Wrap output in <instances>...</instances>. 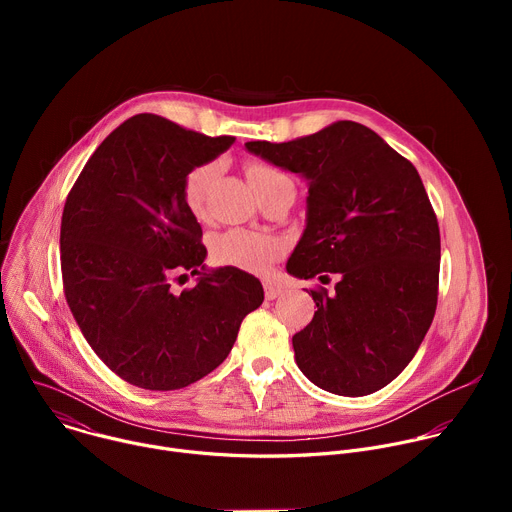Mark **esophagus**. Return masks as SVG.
<instances>
[{"label":"esophagus","mask_w":512,"mask_h":512,"mask_svg":"<svg viewBox=\"0 0 512 512\" xmlns=\"http://www.w3.org/2000/svg\"><path fill=\"white\" fill-rule=\"evenodd\" d=\"M263 289H265V300H275L277 296H281V285L277 283H271V281H265L263 283Z\"/></svg>","instance_id":"obj_1"}]
</instances>
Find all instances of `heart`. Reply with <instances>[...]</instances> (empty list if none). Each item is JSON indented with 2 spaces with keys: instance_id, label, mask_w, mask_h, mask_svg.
<instances>
[{
  "instance_id": "b5f03b06",
  "label": "heart",
  "mask_w": 512,
  "mask_h": 512,
  "mask_svg": "<svg viewBox=\"0 0 512 512\" xmlns=\"http://www.w3.org/2000/svg\"><path fill=\"white\" fill-rule=\"evenodd\" d=\"M216 174V164H200L192 168L182 184V198L186 208L202 221L206 216V196L210 182ZM247 178L255 190L269 182L283 178V174L267 164L251 162L247 166ZM283 251V243L267 233L231 229L218 237L212 245V259L218 265H231L251 273H263Z\"/></svg>"
}]
</instances>
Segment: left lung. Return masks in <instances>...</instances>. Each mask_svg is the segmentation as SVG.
I'll return each instance as SVG.
<instances>
[{"label": "left lung", "instance_id": "8db88e82", "mask_svg": "<svg viewBox=\"0 0 512 512\" xmlns=\"http://www.w3.org/2000/svg\"><path fill=\"white\" fill-rule=\"evenodd\" d=\"M245 145L310 184L287 273L338 277L334 294L310 289L318 312L291 340L300 371L336 395L383 389L415 356L437 306L440 227L415 166L354 121Z\"/></svg>", "mask_w": 512, "mask_h": 512}]
</instances>
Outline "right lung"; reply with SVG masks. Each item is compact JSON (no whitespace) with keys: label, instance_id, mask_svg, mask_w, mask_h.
<instances>
[{"label":"right lung","instance_id":"obj_1","mask_svg":"<svg viewBox=\"0 0 512 512\" xmlns=\"http://www.w3.org/2000/svg\"><path fill=\"white\" fill-rule=\"evenodd\" d=\"M233 141L139 113L103 139L66 196V304L97 356L135 387L174 391L206 377L263 302L259 279L237 267L200 273L202 229L182 198L186 174ZM186 270L203 277L174 295Z\"/></svg>","mask_w":512,"mask_h":512}]
</instances>
